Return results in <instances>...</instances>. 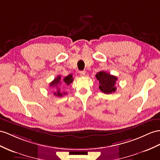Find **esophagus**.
Returning a JSON list of instances; mask_svg holds the SVG:
<instances>
[{"label": "esophagus", "mask_w": 160, "mask_h": 160, "mask_svg": "<svg viewBox=\"0 0 160 160\" xmlns=\"http://www.w3.org/2000/svg\"><path fill=\"white\" fill-rule=\"evenodd\" d=\"M79 73L81 76H84L86 74V72L85 71H80Z\"/></svg>", "instance_id": "obj_1"}]
</instances>
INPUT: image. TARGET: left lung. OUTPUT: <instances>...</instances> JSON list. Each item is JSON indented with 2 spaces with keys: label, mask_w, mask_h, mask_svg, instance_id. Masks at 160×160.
Masks as SVG:
<instances>
[{
  "label": "left lung",
  "mask_w": 160,
  "mask_h": 160,
  "mask_svg": "<svg viewBox=\"0 0 160 160\" xmlns=\"http://www.w3.org/2000/svg\"><path fill=\"white\" fill-rule=\"evenodd\" d=\"M97 79L99 82V89L105 94H110L116 91L115 84L118 80L117 77L111 75L104 71H101L96 74Z\"/></svg>",
  "instance_id": "1"
}]
</instances>
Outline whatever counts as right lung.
<instances>
[{
  "instance_id": "obj_1",
  "label": "right lung",
  "mask_w": 160,
  "mask_h": 160,
  "mask_svg": "<svg viewBox=\"0 0 160 160\" xmlns=\"http://www.w3.org/2000/svg\"><path fill=\"white\" fill-rule=\"evenodd\" d=\"M73 80V78L72 74H69L68 76H65L64 78H61V76H57L50 83V86L51 87H55L57 88V91L54 92V95L57 97H62L63 95H65V93L61 92L60 88L59 87V84H61V82L63 83L64 85H69Z\"/></svg>"
}]
</instances>
